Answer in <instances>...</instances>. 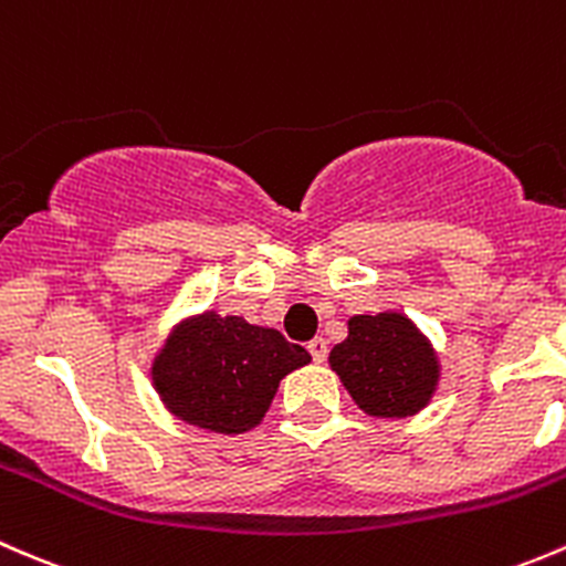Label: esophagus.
<instances>
[{"mask_svg":"<svg viewBox=\"0 0 566 566\" xmlns=\"http://www.w3.org/2000/svg\"><path fill=\"white\" fill-rule=\"evenodd\" d=\"M307 352L313 354V359H316V363H324V359H326V352H329V348H326V340H324V337H313V340L307 343Z\"/></svg>","mask_w":566,"mask_h":566,"instance_id":"1","label":"esophagus"}]
</instances>
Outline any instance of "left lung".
Masks as SVG:
<instances>
[{
  "label": "left lung",
  "mask_w": 566,
  "mask_h": 566,
  "mask_svg": "<svg viewBox=\"0 0 566 566\" xmlns=\"http://www.w3.org/2000/svg\"><path fill=\"white\" fill-rule=\"evenodd\" d=\"M329 368L354 403L378 419H403L428 409L441 381L433 343L398 311L348 318V335L329 352Z\"/></svg>",
  "instance_id": "obj_1"
}]
</instances>
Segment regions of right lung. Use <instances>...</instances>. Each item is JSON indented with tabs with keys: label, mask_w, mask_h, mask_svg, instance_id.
I'll return each instance as SVG.
<instances>
[{
	"label": "right lung",
	"mask_w": 566,
	"mask_h": 566,
	"mask_svg": "<svg viewBox=\"0 0 566 566\" xmlns=\"http://www.w3.org/2000/svg\"><path fill=\"white\" fill-rule=\"evenodd\" d=\"M307 363L311 354L272 326L203 311L171 326L149 373L179 422L240 436L264 422L283 378Z\"/></svg>",
	"instance_id": "1"
}]
</instances>
